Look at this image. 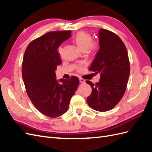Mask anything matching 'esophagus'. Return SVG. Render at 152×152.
I'll use <instances>...</instances> for the list:
<instances>
[{
  "instance_id": "34e87169",
  "label": "esophagus",
  "mask_w": 152,
  "mask_h": 152,
  "mask_svg": "<svg viewBox=\"0 0 152 152\" xmlns=\"http://www.w3.org/2000/svg\"><path fill=\"white\" fill-rule=\"evenodd\" d=\"M79 81H80V83H82V84H84V83H85V82H86L85 80L83 79H82V78H80V79H79Z\"/></svg>"
}]
</instances>
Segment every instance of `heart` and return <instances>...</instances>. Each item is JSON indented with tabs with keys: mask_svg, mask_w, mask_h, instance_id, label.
Returning <instances> with one entry per match:
<instances>
[{
	"mask_svg": "<svg viewBox=\"0 0 152 152\" xmlns=\"http://www.w3.org/2000/svg\"><path fill=\"white\" fill-rule=\"evenodd\" d=\"M74 41L79 49L83 51H86L89 48L92 50H96L98 49V45L93 42V39L90 34L86 31H81L78 32L74 37ZM81 67L79 68L80 70Z\"/></svg>",
	"mask_w": 152,
	"mask_h": 152,
	"instance_id": "heart-1",
	"label": "heart"
}]
</instances>
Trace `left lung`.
<instances>
[{
	"mask_svg": "<svg viewBox=\"0 0 152 152\" xmlns=\"http://www.w3.org/2000/svg\"><path fill=\"white\" fill-rule=\"evenodd\" d=\"M99 49L89 70L100 73L98 82L86 83L92 87L87 104L96 111L107 112L120 102L126 90L130 64L125 44L115 34L101 28L98 34Z\"/></svg>",
	"mask_w": 152,
	"mask_h": 152,
	"instance_id": "left-lung-1",
	"label": "left lung"
}]
</instances>
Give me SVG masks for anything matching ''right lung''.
<instances>
[{"label": "right lung", "instance_id": "add662e5", "mask_svg": "<svg viewBox=\"0 0 152 152\" xmlns=\"http://www.w3.org/2000/svg\"><path fill=\"white\" fill-rule=\"evenodd\" d=\"M71 32H48L31 41L23 56L22 77L26 93L35 107L49 117H59L67 111L79 84L75 76L58 80L55 73L61 63L57 49L70 37Z\"/></svg>", "mask_w": 152, "mask_h": 152}]
</instances>
